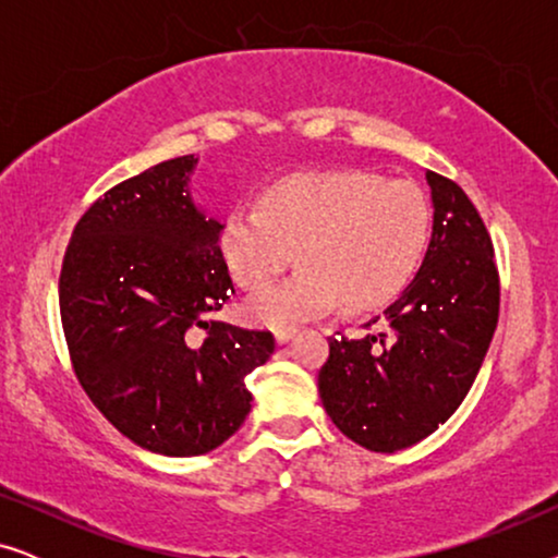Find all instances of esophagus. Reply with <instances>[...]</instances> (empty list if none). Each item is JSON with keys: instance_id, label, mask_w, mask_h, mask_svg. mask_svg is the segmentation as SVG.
<instances>
[{"instance_id": "34e87169", "label": "esophagus", "mask_w": 558, "mask_h": 558, "mask_svg": "<svg viewBox=\"0 0 558 558\" xmlns=\"http://www.w3.org/2000/svg\"><path fill=\"white\" fill-rule=\"evenodd\" d=\"M296 335V327H277L274 330V338H277L279 345H284V342H289Z\"/></svg>"}]
</instances>
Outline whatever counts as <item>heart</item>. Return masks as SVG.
I'll return each instance as SVG.
<instances>
[{
    "label": "heart",
    "instance_id": "b5f03b06",
    "mask_svg": "<svg viewBox=\"0 0 558 558\" xmlns=\"http://www.w3.org/2000/svg\"><path fill=\"white\" fill-rule=\"evenodd\" d=\"M429 205L407 180L363 170L289 174L264 205H239L226 218L220 248L233 279L258 289L302 256L307 266L248 302L262 325L300 323L345 300L376 310L396 300L422 264Z\"/></svg>",
    "mask_w": 558,
    "mask_h": 558
}]
</instances>
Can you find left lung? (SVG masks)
Listing matches in <instances>:
<instances>
[{
	"label": "left lung",
	"instance_id": "obj_1",
	"mask_svg": "<svg viewBox=\"0 0 558 558\" xmlns=\"http://www.w3.org/2000/svg\"><path fill=\"white\" fill-rule=\"evenodd\" d=\"M434 226L422 269L361 338H330L319 399L335 426L371 452L439 429L475 384L500 310L490 233L464 190L426 172Z\"/></svg>",
	"mask_w": 558,
	"mask_h": 558
}]
</instances>
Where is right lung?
Masks as SVG:
<instances>
[{"instance_id": "obj_1", "label": "right lung", "mask_w": 558, "mask_h": 558, "mask_svg": "<svg viewBox=\"0 0 558 558\" xmlns=\"http://www.w3.org/2000/svg\"><path fill=\"white\" fill-rule=\"evenodd\" d=\"M195 165L174 157L106 190L75 223L58 284L83 391L126 439L167 457L233 437L254 401L246 376L274 353L271 332L205 319L235 289L223 226L190 197Z\"/></svg>"}]
</instances>
